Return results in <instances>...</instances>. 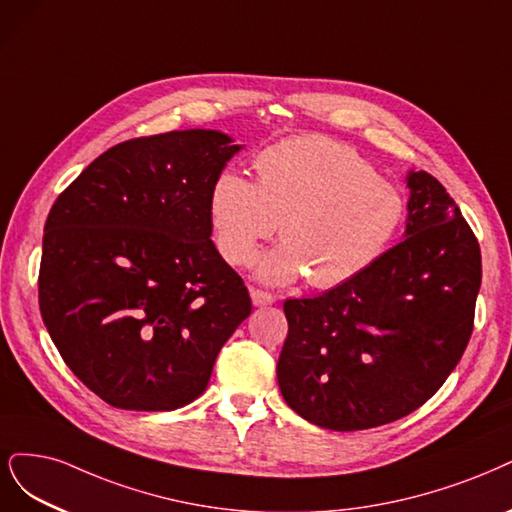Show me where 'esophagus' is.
I'll return each mask as SVG.
<instances>
[{
  "label": "esophagus",
  "mask_w": 512,
  "mask_h": 512,
  "mask_svg": "<svg viewBox=\"0 0 512 512\" xmlns=\"http://www.w3.org/2000/svg\"><path fill=\"white\" fill-rule=\"evenodd\" d=\"M250 296H252L254 307H267V305L275 303V298L269 292H262V290H256V288L250 290Z\"/></svg>",
  "instance_id": "34e87169"
}]
</instances>
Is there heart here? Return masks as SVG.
<instances>
[{
	"instance_id": "1",
	"label": "heart",
	"mask_w": 512,
	"mask_h": 512,
	"mask_svg": "<svg viewBox=\"0 0 512 512\" xmlns=\"http://www.w3.org/2000/svg\"><path fill=\"white\" fill-rule=\"evenodd\" d=\"M254 167L258 182L231 169L218 175L209 222L220 256L235 267H250L279 228L284 241L258 260L262 284L309 275L313 288H337L366 271L402 224V192L334 139H284L262 150Z\"/></svg>"
}]
</instances>
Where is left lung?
<instances>
[{
	"instance_id": "left-lung-1",
	"label": "left lung",
	"mask_w": 512,
	"mask_h": 512,
	"mask_svg": "<svg viewBox=\"0 0 512 512\" xmlns=\"http://www.w3.org/2000/svg\"><path fill=\"white\" fill-rule=\"evenodd\" d=\"M407 188L398 245L345 284L284 303L279 390L315 426L354 432L413 413L470 341L479 241L430 173L411 169Z\"/></svg>"
}]
</instances>
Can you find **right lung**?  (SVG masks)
<instances>
[{
  "instance_id": "1",
  "label": "right lung",
  "mask_w": 512,
  "mask_h": 512,
  "mask_svg": "<svg viewBox=\"0 0 512 512\" xmlns=\"http://www.w3.org/2000/svg\"><path fill=\"white\" fill-rule=\"evenodd\" d=\"M239 150L214 129L131 139L95 158L50 209L42 320L72 373L116 409L197 400L252 313L209 222L211 186Z\"/></svg>"
}]
</instances>
